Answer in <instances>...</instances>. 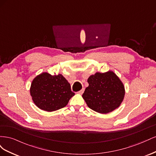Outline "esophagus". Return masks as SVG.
I'll return each mask as SVG.
<instances>
[{
	"label": "esophagus",
	"mask_w": 156,
	"mask_h": 156,
	"mask_svg": "<svg viewBox=\"0 0 156 156\" xmlns=\"http://www.w3.org/2000/svg\"><path fill=\"white\" fill-rule=\"evenodd\" d=\"M84 88H83L81 90H80L79 92V94H82L83 92H84Z\"/></svg>",
	"instance_id": "34e87169"
}]
</instances>
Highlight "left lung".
<instances>
[{
  "label": "left lung",
  "instance_id": "8db88e82",
  "mask_svg": "<svg viewBox=\"0 0 156 156\" xmlns=\"http://www.w3.org/2000/svg\"><path fill=\"white\" fill-rule=\"evenodd\" d=\"M87 81L89 85L83 98L89 108L99 113L107 114L120 105L124 98L125 88L114 72H97L90 75Z\"/></svg>",
  "mask_w": 156,
  "mask_h": 156
}]
</instances>
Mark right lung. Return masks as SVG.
I'll use <instances>...</instances> for the list:
<instances>
[{
    "mask_svg": "<svg viewBox=\"0 0 156 156\" xmlns=\"http://www.w3.org/2000/svg\"><path fill=\"white\" fill-rule=\"evenodd\" d=\"M30 95L35 105L40 109L55 111L67 105L75 93L63 75H51L44 72L33 79Z\"/></svg>",
    "mask_w": 156,
    "mask_h": 156,
    "instance_id": "obj_1",
    "label": "right lung"
}]
</instances>
